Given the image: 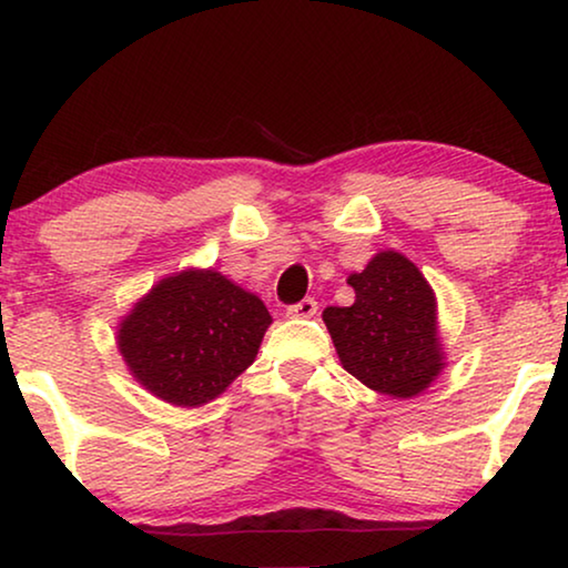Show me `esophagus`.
I'll list each match as a JSON object with an SVG mask.
<instances>
[{
  "label": "esophagus",
  "instance_id": "obj_1",
  "mask_svg": "<svg viewBox=\"0 0 568 568\" xmlns=\"http://www.w3.org/2000/svg\"><path fill=\"white\" fill-rule=\"evenodd\" d=\"M315 313H317V302L313 297H305V300H300L297 305L286 307V315L290 317H313Z\"/></svg>",
  "mask_w": 568,
  "mask_h": 568
}]
</instances>
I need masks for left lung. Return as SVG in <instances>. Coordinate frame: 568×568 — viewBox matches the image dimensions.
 <instances>
[{"mask_svg":"<svg viewBox=\"0 0 568 568\" xmlns=\"http://www.w3.org/2000/svg\"><path fill=\"white\" fill-rule=\"evenodd\" d=\"M352 307H325L323 321L338 359L372 390L414 398L445 367L437 336V300L406 255L385 251L348 276Z\"/></svg>","mask_w":568,"mask_h":568,"instance_id":"8db88e82","label":"left lung"}]
</instances>
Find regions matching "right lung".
Segmentation results:
<instances>
[{
	"label": "right lung",
	"mask_w": 568,
	"mask_h": 568,
	"mask_svg": "<svg viewBox=\"0 0 568 568\" xmlns=\"http://www.w3.org/2000/svg\"><path fill=\"white\" fill-rule=\"evenodd\" d=\"M271 315L253 292L214 268L162 278L119 325L136 383L160 400L196 408L251 367Z\"/></svg>",
	"instance_id": "1"
}]
</instances>
